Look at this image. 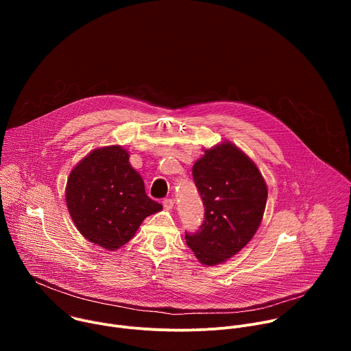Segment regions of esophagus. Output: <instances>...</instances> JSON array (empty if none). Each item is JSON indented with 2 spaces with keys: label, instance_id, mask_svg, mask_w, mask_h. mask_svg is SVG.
<instances>
[{
  "label": "esophagus",
  "instance_id": "1",
  "mask_svg": "<svg viewBox=\"0 0 351 351\" xmlns=\"http://www.w3.org/2000/svg\"><path fill=\"white\" fill-rule=\"evenodd\" d=\"M162 204H164V208H165L167 211H171V210L173 208V206H175V202H173L172 198H167V199H164Z\"/></svg>",
  "mask_w": 351,
  "mask_h": 351
}]
</instances>
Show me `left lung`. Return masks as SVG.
I'll return each instance as SVG.
<instances>
[{"instance_id":"obj_1","label":"left lung","mask_w":351,"mask_h":351,"mask_svg":"<svg viewBox=\"0 0 351 351\" xmlns=\"http://www.w3.org/2000/svg\"><path fill=\"white\" fill-rule=\"evenodd\" d=\"M191 173L206 213L203 225L184 239L199 263L218 265L237 254L256 234L268 187L252 158L230 141L204 149Z\"/></svg>"}]
</instances>
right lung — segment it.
Listing matches in <instances>:
<instances>
[{"instance_id": "add662e5", "label": "right lung", "mask_w": 351, "mask_h": 351, "mask_svg": "<svg viewBox=\"0 0 351 351\" xmlns=\"http://www.w3.org/2000/svg\"><path fill=\"white\" fill-rule=\"evenodd\" d=\"M65 199L83 237L110 252L126 244L147 217L162 210L145 194L129 152L118 144L93 149L71 171Z\"/></svg>"}]
</instances>
